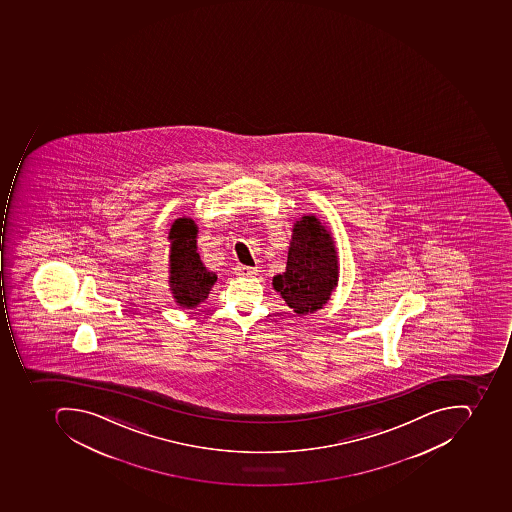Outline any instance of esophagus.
Returning a JSON list of instances; mask_svg holds the SVG:
<instances>
[{
  "mask_svg": "<svg viewBox=\"0 0 512 512\" xmlns=\"http://www.w3.org/2000/svg\"><path fill=\"white\" fill-rule=\"evenodd\" d=\"M238 276L241 277H252L254 274H257V268H251V266H238Z\"/></svg>",
  "mask_w": 512,
  "mask_h": 512,
  "instance_id": "obj_1",
  "label": "esophagus"
}]
</instances>
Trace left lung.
<instances>
[{
	"label": "left lung",
	"mask_w": 512,
	"mask_h": 512,
	"mask_svg": "<svg viewBox=\"0 0 512 512\" xmlns=\"http://www.w3.org/2000/svg\"><path fill=\"white\" fill-rule=\"evenodd\" d=\"M338 283L334 238L316 216H302L293 225L287 269L272 279V287L298 316L327 304Z\"/></svg>",
	"instance_id": "obj_1"
}]
</instances>
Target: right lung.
I'll use <instances>...</instances> for the list:
<instances>
[{"instance_id": "obj_1", "label": "right lung", "mask_w": 512, "mask_h": 512, "mask_svg": "<svg viewBox=\"0 0 512 512\" xmlns=\"http://www.w3.org/2000/svg\"><path fill=\"white\" fill-rule=\"evenodd\" d=\"M197 225L193 219L178 218L169 232V285L175 302L194 309L205 301L218 276L203 266L197 254Z\"/></svg>"}]
</instances>
